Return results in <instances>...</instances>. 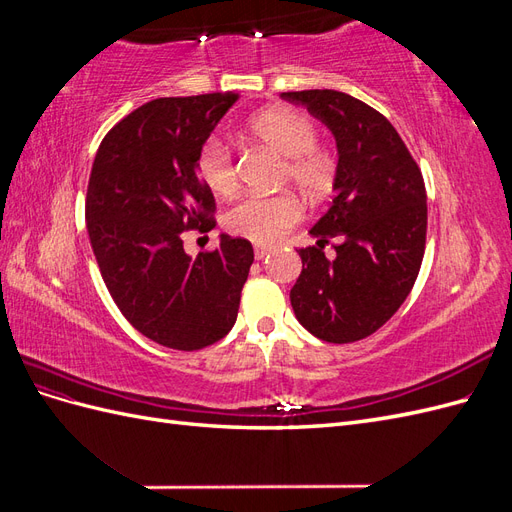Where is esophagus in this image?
<instances>
[{
	"label": "esophagus",
	"instance_id": "obj_1",
	"mask_svg": "<svg viewBox=\"0 0 512 512\" xmlns=\"http://www.w3.org/2000/svg\"><path fill=\"white\" fill-rule=\"evenodd\" d=\"M269 252H271L269 247H260V245H256V247H254V258H256V260H262V258H265Z\"/></svg>",
	"mask_w": 512,
	"mask_h": 512
}]
</instances>
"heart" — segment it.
Instances as JSON below:
<instances>
[{"label":"heart","mask_w":512,"mask_h":512,"mask_svg":"<svg viewBox=\"0 0 512 512\" xmlns=\"http://www.w3.org/2000/svg\"><path fill=\"white\" fill-rule=\"evenodd\" d=\"M245 132L286 160L288 179L307 196L316 198L329 192L335 179V158L316 143L318 128L312 117L290 106H271L247 121ZM196 170L213 194L224 196L235 190V160L220 138H209L200 147ZM301 218L303 207L290 194L247 196L228 209L224 224L232 235L271 245L297 226Z\"/></svg>","instance_id":"obj_1"}]
</instances>
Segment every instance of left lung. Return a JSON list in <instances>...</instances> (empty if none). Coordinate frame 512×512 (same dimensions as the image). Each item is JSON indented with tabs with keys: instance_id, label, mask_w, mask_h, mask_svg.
Here are the masks:
<instances>
[{
	"instance_id": "8db88e82",
	"label": "left lung",
	"mask_w": 512,
	"mask_h": 512,
	"mask_svg": "<svg viewBox=\"0 0 512 512\" xmlns=\"http://www.w3.org/2000/svg\"><path fill=\"white\" fill-rule=\"evenodd\" d=\"M307 106L337 145L329 211L299 250L303 271L290 290L294 316L322 342L350 344L376 333L410 294L425 254L423 175L391 121L335 89L284 91ZM340 239L329 261L321 247Z\"/></svg>"
}]
</instances>
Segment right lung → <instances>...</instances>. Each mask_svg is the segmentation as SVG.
Returning <instances> with one entry per match:
<instances>
[{"mask_svg":"<svg viewBox=\"0 0 512 512\" xmlns=\"http://www.w3.org/2000/svg\"><path fill=\"white\" fill-rule=\"evenodd\" d=\"M237 100H151L104 136L91 166L85 218L102 280L138 333L173 350H200L232 329L254 262L239 237L220 235L218 250L196 258L181 241L183 230L215 226L196 158Z\"/></svg>","mask_w":512,"mask_h":512,"instance_id":"add662e5","label":"right lung"}]
</instances>
